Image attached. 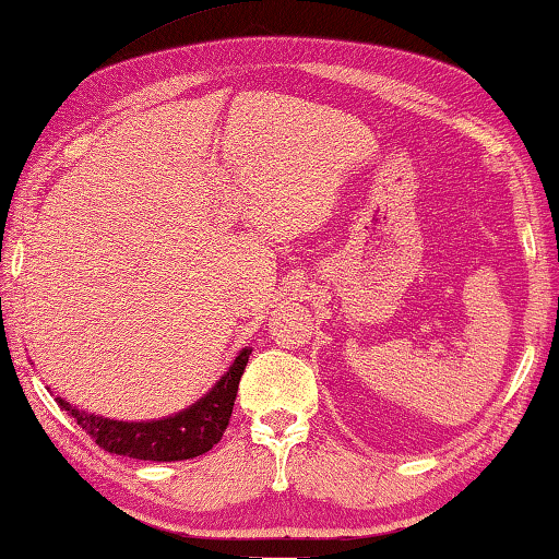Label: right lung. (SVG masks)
Instances as JSON below:
<instances>
[{"mask_svg": "<svg viewBox=\"0 0 559 559\" xmlns=\"http://www.w3.org/2000/svg\"><path fill=\"white\" fill-rule=\"evenodd\" d=\"M250 354V346H245L235 356L230 369L215 381L213 389L203 393L193 406L173 416L153 420H116L88 414V411L69 404L61 396H57V404L108 453L158 463L198 459L223 438L227 424H230L237 386H240Z\"/></svg>", "mask_w": 559, "mask_h": 559, "instance_id": "right-lung-1", "label": "right lung"}]
</instances>
